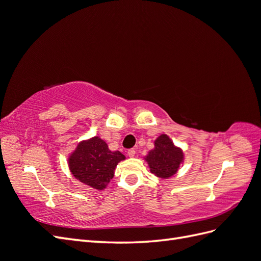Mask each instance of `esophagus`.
I'll list each match as a JSON object with an SVG mask.
<instances>
[{"label":"esophagus","mask_w":261,"mask_h":261,"mask_svg":"<svg viewBox=\"0 0 261 261\" xmlns=\"http://www.w3.org/2000/svg\"><path fill=\"white\" fill-rule=\"evenodd\" d=\"M135 153H136L135 149H128V150H127V154H128L129 156H134V155H135Z\"/></svg>","instance_id":"esophagus-1"}]
</instances>
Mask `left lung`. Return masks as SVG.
Instances as JSON below:
<instances>
[{"label": "left lung", "instance_id": "obj_1", "mask_svg": "<svg viewBox=\"0 0 261 261\" xmlns=\"http://www.w3.org/2000/svg\"><path fill=\"white\" fill-rule=\"evenodd\" d=\"M145 159L152 174L161 178H169L177 172L184 160V154L168 135L162 134L154 140V149L150 150Z\"/></svg>", "mask_w": 261, "mask_h": 261}]
</instances>
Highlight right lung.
<instances>
[{"mask_svg": "<svg viewBox=\"0 0 261 261\" xmlns=\"http://www.w3.org/2000/svg\"><path fill=\"white\" fill-rule=\"evenodd\" d=\"M125 160L120 151H111L105 140L92 137L82 141L68 158L74 177L94 189L102 191L114 176L117 163Z\"/></svg>", "mask_w": 261, "mask_h": 261, "instance_id": "obj_1", "label": "right lung"}]
</instances>
